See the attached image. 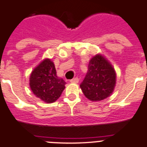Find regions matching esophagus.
<instances>
[{"label":"esophagus","mask_w":147,"mask_h":147,"mask_svg":"<svg viewBox=\"0 0 147 147\" xmlns=\"http://www.w3.org/2000/svg\"><path fill=\"white\" fill-rule=\"evenodd\" d=\"M70 82H73V83H77V82H79V78L76 77V78L72 79V80H71V81H70Z\"/></svg>","instance_id":"1"}]
</instances>
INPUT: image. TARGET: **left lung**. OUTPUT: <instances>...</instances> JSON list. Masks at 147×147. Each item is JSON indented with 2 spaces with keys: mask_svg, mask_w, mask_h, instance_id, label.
<instances>
[{
  "mask_svg": "<svg viewBox=\"0 0 147 147\" xmlns=\"http://www.w3.org/2000/svg\"><path fill=\"white\" fill-rule=\"evenodd\" d=\"M116 82L115 70L100 55L89 61L88 70L80 84L84 95L91 101H100L113 92Z\"/></svg>",
  "mask_w": 147,
  "mask_h": 147,
  "instance_id": "8db88e82",
  "label": "left lung"
}]
</instances>
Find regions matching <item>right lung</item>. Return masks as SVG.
<instances>
[{
    "label": "right lung",
    "instance_id": "right-lung-1",
    "mask_svg": "<svg viewBox=\"0 0 147 147\" xmlns=\"http://www.w3.org/2000/svg\"><path fill=\"white\" fill-rule=\"evenodd\" d=\"M66 82L56 76L54 64L45 59L30 75V86L33 94L46 102H53L61 96Z\"/></svg>",
    "mask_w": 147,
    "mask_h": 147
}]
</instances>
